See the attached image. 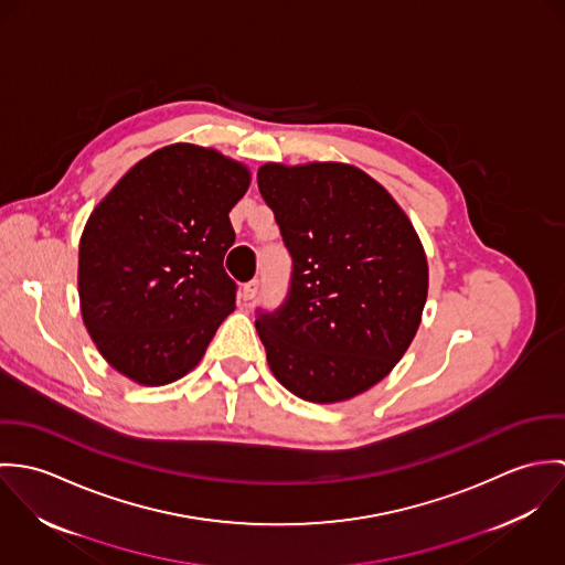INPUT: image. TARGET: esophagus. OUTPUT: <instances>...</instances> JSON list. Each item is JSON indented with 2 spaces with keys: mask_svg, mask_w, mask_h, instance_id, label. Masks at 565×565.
I'll use <instances>...</instances> for the list:
<instances>
[{
  "mask_svg": "<svg viewBox=\"0 0 565 565\" xmlns=\"http://www.w3.org/2000/svg\"><path fill=\"white\" fill-rule=\"evenodd\" d=\"M256 294H258V280H249V282H245V285H243L239 298H242L243 302L247 305L249 300H254V298H256Z\"/></svg>",
  "mask_w": 565,
  "mask_h": 565,
  "instance_id": "esophagus-1",
  "label": "esophagus"
}]
</instances>
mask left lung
I'll list each match as a JSON object with an SVG mask.
<instances>
[{"mask_svg":"<svg viewBox=\"0 0 565 565\" xmlns=\"http://www.w3.org/2000/svg\"><path fill=\"white\" fill-rule=\"evenodd\" d=\"M294 271L285 302L258 309L276 381L309 403H341L383 381L411 345L428 294L419 237L396 200L343 162L256 173Z\"/></svg>","mask_w":565,"mask_h":565,"instance_id":"1","label":"left lung"}]
</instances>
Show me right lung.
<instances>
[{
    "instance_id": "1",
    "label": "right lung",
    "mask_w": 565,
    "mask_h": 565,
    "mask_svg": "<svg viewBox=\"0 0 565 565\" xmlns=\"http://www.w3.org/2000/svg\"><path fill=\"white\" fill-rule=\"evenodd\" d=\"M242 162L173 143L137 162L95 206L81 239L82 320L102 356L139 385L182 379L235 311L224 269Z\"/></svg>"
}]
</instances>
